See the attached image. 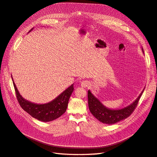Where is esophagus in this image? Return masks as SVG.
I'll return each mask as SVG.
<instances>
[{
  "label": "esophagus",
  "instance_id": "34e87169",
  "mask_svg": "<svg viewBox=\"0 0 157 157\" xmlns=\"http://www.w3.org/2000/svg\"><path fill=\"white\" fill-rule=\"evenodd\" d=\"M89 85V82L86 80H84V81L81 82V86L83 88H86Z\"/></svg>",
  "mask_w": 157,
  "mask_h": 157
}]
</instances>
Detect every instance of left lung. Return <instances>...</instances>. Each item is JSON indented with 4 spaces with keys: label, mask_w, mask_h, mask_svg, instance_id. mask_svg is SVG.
Wrapping results in <instances>:
<instances>
[{
    "label": "left lung",
    "mask_w": 157,
    "mask_h": 157,
    "mask_svg": "<svg viewBox=\"0 0 157 157\" xmlns=\"http://www.w3.org/2000/svg\"><path fill=\"white\" fill-rule=\"evenodd\" d=\"M144 90L131 105L122 109H118V110H114V109L112 110V109L105 107L99 101V99L94 97L91 92L88 90V107L90 112L98 121L108 124H115L131 115V114L134 112V109L137 107Z\"/></svg>",
    "instance_id": "obj_1"
}]
</instances>
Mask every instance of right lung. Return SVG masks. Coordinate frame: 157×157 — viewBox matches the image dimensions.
I'll use <instances>...</instances> for the list:
<instances>
[{
	"instance_id": "add662e5",
	"label": "right lung",
	"mask_w": 157,
	"mask_h": 157,
	"mask_svg": "<svg viewBox=\"0 0 157 157\" xmlns=\"http://www.w3.org/2000/svg\"><path fill=\"white\" fill-rule=\"evenodd\" d=\"M13 84L17 101L21 108L33 118L42 122L54 121L62 115L67 110L69 98L74 90L72 84L51 102L46 104H36L23 98L19 93L14 82Z\"/></svg>"
}]
</instances>
